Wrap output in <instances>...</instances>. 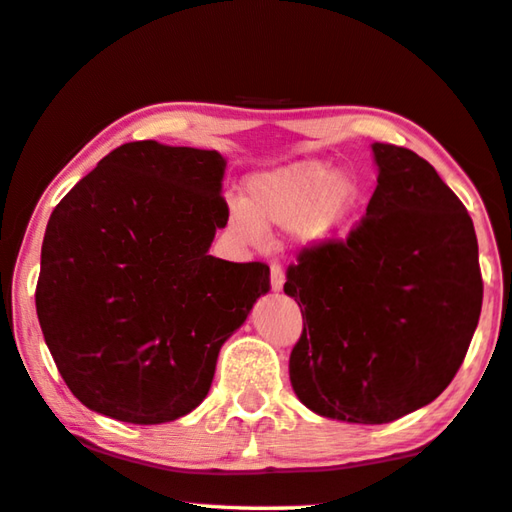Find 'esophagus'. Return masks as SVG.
Here are the masks:
<instances>
[{
    "mask_svg": "<svg viewBox=\"0 0 512 512\" xmlns=\"http://www.w3.org/2000/svg\"><path fill=\"white\" fill-rule=\"evenodd\" d=\"M282 285H285V271H282V266L278 262L271 264V287L273 291H280Z\"/></svg>",
    "mask_w": 512,
    "mask_h": 512,
    "instance_id": "1",
    "label": "esophagus"
}]
</instances>
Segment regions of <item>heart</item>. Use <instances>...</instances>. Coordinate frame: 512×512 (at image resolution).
<instances>
[{
    "label": "heart",
    "instance_id": "heart-1",
    "mask_svg": "<svg viewBox=\"0 0 512 512\" xmlns=\"http://www.w3.org/2000/svg\"><path fill=\"white\" fill-rule=\"evenodd\" d=\"M360 202L353 175H337L326 161L307 159L250 177L243 202L227 207V225L241 241L259 243L266 225L294 223L303 246H319L351 221Z\"/></svg>",
    "mask_w": 512,
    "mask_h": 512
}]
</instances>
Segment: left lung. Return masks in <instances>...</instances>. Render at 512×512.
I'll return each instance as SVG.
<instances>
[{"instance_id":"left-lung-1","label":"left lung","mask_w":512,"mask_h":512,"mask_svg":"<svg viewBox=\"0 0 512 512\" xmlns=\"http://www.w3.org/2000/svg\"><path fill=\"white\" fill-rule=\"evenodd\" d=\"M378 186L346 239L305 246L285 294L303 314L289 378L316 415L389 424L440 396L483 305L474 223L419 154L373 143Z\"/></svg>"}]
</instances>
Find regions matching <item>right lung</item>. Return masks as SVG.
Segmentation results:
<instances>
[{
  "mask_svg": "<svg viewBox=\"0 0 512 512\" xmlns=\"http://www.w3.org/2000/svg\"><path fill=\"white\" fill-rule=\"evenodd\" d=\"M216 150L125 143L47 223L36 312L61 378L127 424L184 417L212 387L218 351L271 289L264 262L209 255L227 225Z\"/></svg>",
  "mask_w": 512,
  "mask_h": 512,
  "instance_id": "1",
  "label": "right lung"
}]
</instances>
